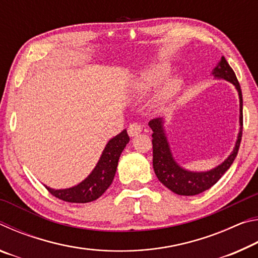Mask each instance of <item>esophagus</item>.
<instances>
[{
    "label": "esophagus",
    "instance_id": "1",
    "mask_svg": "<svg viewBox=\"0 0 258 258\" xmlns=\"http://www.w3.org/2000/svg\"><path fill=\"white\" fill-rule=\"evenodd\" d=\"M142 132V126L138 124V123H132L130 124L128 128H127V133L130 137H137L138 134Z\"/></svg>",
    "mask_w": 258,
    "mask_h": 258
}]
</instances>
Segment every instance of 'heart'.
Masks as SVG:
<instances>
[{
  "instance_id": "obj_1",
  "label": "heart",
  "mask_w": 258,
  "mask_h": 258,
  "mask_svg": "<svg viewBox=\"0 0 258 258\" xmlns=\"http://www.w3.org/2000/svg\"><path fill=\"white\" fill-rule=\"evenodd\" d=\"M169 68L164 64H158V66L151 67L147 71L142 72L141 75L137 80L134 84V91L138 94H147L148 92L154 89L159 83L164 80L166 75L168 74ZM180 89V81L176 78H171L163 83L159 86V89L156 91V93L152 97V103L155 107H164L169 100Z\"/></svg>"
}]
</instances>
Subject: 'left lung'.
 Here are the masks:
<instances>
[{"mask_svg":"<svg viewBox=\"0 0 258 258\" xmlns=\"http://www.w3.org/2000/svg\"><path fill=\"white\" fill-rule=\"evenodd\" d=\"M213 75L216 78H222V80L232 83L238 91L240 99V126L241 127H240L238 140L235 142L233 151L221 165L208 172H190L182 168L174 160L171 149H169L167 138L164 133V120L161 118H156L149 121V126L154 132L152 133V156H154L152 165H154V171L158 180L176 195L195 196L208 190L224 175V173L230 168V166L232 165L233 160L238 155L242 137L243 116L241 89H240V84L233 69L230 67L224 56H222L220 62L214 68Z\"/></svg>","mask_w":258,"mask_h":258,"instance_id":"8db88e82","label":"left lung"}]
</instances>
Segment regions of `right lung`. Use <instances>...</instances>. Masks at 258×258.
<instances>
[{
    "label": "right lung",
    "mask_w": 258,
    "mask_h": 258,
    "mask_svg": "<svg viewBox=\"0 0 258 258\" xmlns=\"http://www.w3.org/2000/svg\"><path fill=\"white\" fill-rule=\"evenodd\" d=\"M128 141L130 137L124 130L107 143L97 166L84 181L63 190H54L45 185L47 191L55 198L67 203L85 204L97 200L112 183L120 154Z\"/></svg>",
    "instance_id": "add662e5"
}]
</instances>
